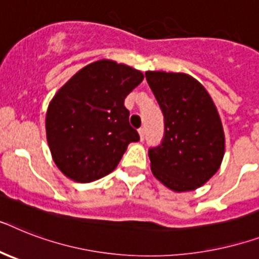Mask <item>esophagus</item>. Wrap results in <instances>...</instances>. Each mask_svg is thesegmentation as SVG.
<instances>
[{"label":"esophagus","mask_w":259,"mask_h":259,"mask_svg":"<svg viewBox=\"0 0 259 259\" xmlns=\"http://www.w3.org/2000/svg\"><path fill=\"white\" fill-rule=\"evenodd\" d=\"M138 134H140L141 141H144V138H145V127H140V129H138Z\"/></svg>","instance_id":"esophagus-1"}]
</instances>
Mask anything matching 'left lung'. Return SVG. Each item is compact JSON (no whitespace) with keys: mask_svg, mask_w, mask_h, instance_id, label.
I'll return each mask as SVG.
<instances>
[{"mask_svg":"<svg viewBox=\"0 0 259 259\" xmlns=\"http://www.w3.org/2000/svg\"><path fill=\"white\" fill-rule=\"evenodd\" d=\"M145 75L165 118L162 142L149 149L151 171L170 190H195L217 173L224 158L225 134L217 108L191 75Z\"/></svg>","mask_w":259,"mask_h":259,"instance_id":"obj_1","label":"left lung"}]
</instances>
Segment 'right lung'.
Segmentation results:
<instances>
[{
    "mask_svg": "<svg viewBox=\"0 0 259 259\" xmlns=\"http://www.w3.org/2000/svg\"><path fill=\"white\" fill-rule=\"evenodd\" d=\"M142 79L140 70L101 60L57 92L46 113V140L66 177L82 184L100 180L117 167L130 142L140 141L123 102Z\"/></svg>",
    "mask_w": 259,
    "mask_h": 259,
    "instance_id": "obj_1",
    "label": "right lung"
}]
</instances>
